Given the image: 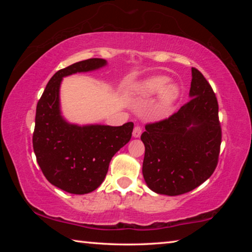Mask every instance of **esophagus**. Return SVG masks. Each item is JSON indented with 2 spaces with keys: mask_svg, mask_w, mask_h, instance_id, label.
<instances>
[{
  "mask_svg": "<svg viewBox=\"0 0 252 252\" xmlns=\"http://www.w3.org/2000/svg\"><path fill=\"white\" fill-rule=\"evenodd\" d=\"M142 133V127L140 126H135L133 132H132V135H133V138H139L140 135Z\"/></svg>",
  "mask_w": 252,
  "mask_h": 252,
  "instance_id": "1",
  "label": "esophagus"
}]
</instances>
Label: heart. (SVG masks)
<instances>
[{
	"label": "heart",
	"mask_w": 252,
	"mask_h": 252,
	"mask_svg": "<svg viewBox=\"0 0 252 252\" xmlns=\"http://www.w3.org/2000/svg\"><path fill=\"white\" fill-rule=\"evenodd\" d=\"M169 78L165 75L150 76L135 85L134 91L140 96H153L159 93L158 110L167 112L172 108L180 96V88L176 83H168Z\"/></svg>",
	"instance_id": "heart-1"
}]
</instances>
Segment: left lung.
I'll use <instances>...</instances> for the list:
<instances>
[{
	"instance_id": "obj_1",
	"label": "left lung",
	"mask_w": 252,
	"mask_h": 252,
	"mask_svg": "<svg viewBox=\"0 0 252 252\" xmlns=\"http://www.w3.org/2000/svg\"><path fill=\"white\" fill-rule=\"evenodd\" d=\"M191 73V100L170 118L147 125L141 134L143 178L159 194L189 192L210 178L218 164V101L201 72L192 67Z\"/></svg>"
}]
</instances>
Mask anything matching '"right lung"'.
Listing matches in <instances>:
<instances>
[{"mask_svg": "<svg viewBox=\"0 0 252 252\" xmlns=\"http://www.w3.org/2000/svg\"><path fill=\"white\" fill-rule=\"evenodd\" d=\"M105 65L104 59H89L59 70L37 102L33 132L34 153L48 181L65 192L85 194L100 187L112 157L131 139L132 122L121 126H79L62 117L60 108L62 79Z\"/></svg>", "mask_w": 252, "mask_h": 252, "instance_id": "obj_1", "label": "right lung"}]
</instances>
